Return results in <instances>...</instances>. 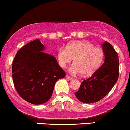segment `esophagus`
I'll return each mask as SVG.
<instances>
[{
	"label": "esophagus",
	"mask_w": 130,
	"mask_h": 130,
	"mask_svg": "<svg viewBox=\"0 0 130 130\" xmlns=\"http://www.w3.org/2000/svg\"><path fill=\"white\" fill-rule=\"evenodd\" d=\"M66 78H67V79H69V80H72L73 79L72 77H70V76L68 75H66Z\"/></svg>",
	"instance_id": "34e87169"
}]
</instances>
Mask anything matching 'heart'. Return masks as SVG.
I'll use <instances>...</instances> for the list:
<instances>
[{
  "label": "heart",
  "mask_w": 130,
  "mask_h": 130,
  "mask_svg": "<svg viewBox=\"0 0 130 130\" xmlns=\"http://www.w3.org/2000/svg\"><path fill=\"white\" fill-rule=\"evenodd\" d=\"M104 57L101 48L95 47L86 41L71 42L65 48H60L58 51L59 63L63 69L74 59L75 63L69 69L72 75L82 73L84 76L91 75L100 67Z\"/></svg>",
  "instance_id": "heart-1"
}]
</instances>
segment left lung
<instances>
[{"label": "left lung", "instance_id": "left-lung-1", "mask_svg": "<svg viewBox=\"0 0 130 130\" xmlns=\"http://www.w3.org/2000/svg\"><path fill=\"white\" fill-rule=\"evenodd\" d=\"M104 54V63L87 79L82 82L76 98L83 103H96L112 89L119 77V58L117 52L109 43L102 44Z\"/></svg>", "mask_w": 130, "mask_h": 130}]
</instances>
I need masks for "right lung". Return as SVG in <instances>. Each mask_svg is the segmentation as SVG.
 Wrapping results in <instances>:
<instances>
[{
	"label": "right lung",
	"instance_id": "right-lung-1",
	"mask_svg": "<svg viewBox=\"0 0 130 130\" xmlns=\"http://www.w3.org/2000/svg\"><path fill=\"white\" fill-rule=\"evenodd\" d=\"M44 49L39 39L29 42L18 51L12 67L13 82L19 95L36 105L48 101L56 82L65 77L55 57L43 52Z\"/></svg>",
	"mask_w": 130,
	"mask_h": 130
}]
</instances>
